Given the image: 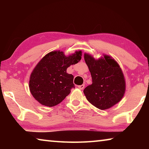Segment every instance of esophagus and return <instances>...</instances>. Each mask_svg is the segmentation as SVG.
Returning a JSON list of instances; mask_svg holds the SVG:
<instances>
[{
  "instance_id": "34e87169",
  "label": "esophagus",
  "mask_w": 149,
  "mask_h": 149,
  "mask_svg": "<svg viewBox=\"0 0 149 149\" xmlns=\"http://www.w3.org/2000/svg\"><path fill=\"white\" fill-rule=\"evenodd\" d=\"M84 87H85V85H79V86H78V88H79V89H84Z\"/></svg>"
}]
</instances>
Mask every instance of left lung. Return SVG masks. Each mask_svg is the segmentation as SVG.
<instances>
[{"instance_id":"1","label":"left lung","mask_w":149,"mask_h":149,"mask_svg":"<svg viewBox=\"0 0 149 149\" xmlns=\"http://www.w3.org/2000/svg\"><path fill=\"white\" fill-rule=\"evenodd\" d=\"M84 60L92 77L91 85L85 88V96L100 110H107L119 102L125 92V80L119 64L110 56L95 59L84 54Z\"/></svg>"}]
</instances>
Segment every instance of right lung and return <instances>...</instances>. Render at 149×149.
I'll return each instance as SVG.
<instances>
[{"mask_svg": "<svg viewBox=\"0 0 149 149\" xmlns=\"http://www.w3.org/2000/svg\"><path fill=\"white\" fill-rule=\"evenodd\" d=\"M81 55V50L69 56H65L60 50L45 55L35 67L29 77V90L35 99L49 107L61 102L75 87L74 75L68 74L67 68L79 62Z\"/></svg>", "mask_w": 149, "mask_h": 149, "instance_id": "right-lung-1", "label": "right lung"}]
</instances>
